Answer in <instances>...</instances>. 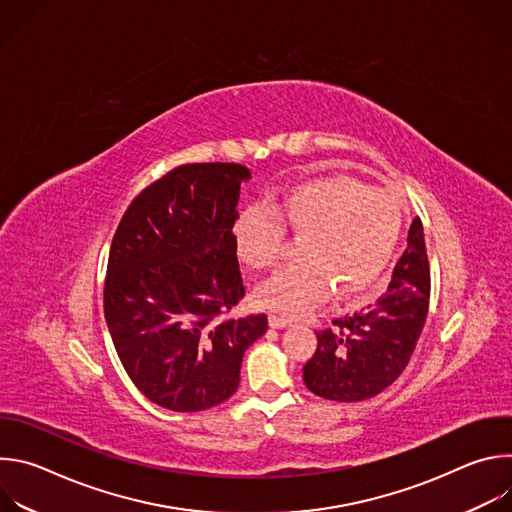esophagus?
Segmentation results:
<instances>
[{
	"label": "esophagus",
	"instance_id": "obj_1",
	"mask_svg": "<svg viewBox=\"0 0 512 512\" xmlns=\"http://www.w3.org/2000/svg\"><path fill=\"white\" fill-rule=\"evenodd\" d=\"M269 326L271 328H287L289 326V320L279 316V314H269Z\"/></svg>",
	"mask_w": 512,
	"mask_h": 512
}]
</instances>
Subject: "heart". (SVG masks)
<instances>
[{"label":"heart","instance_id":"1","mask_svg":"<svg viewBox=\"0 0 512 512\" xmlns=\"http://www.w3.org/2000/svg\"><path fill=\"white\" fill-rule=\"evenodd\" d=\"M403 225L397 194L348 174H330L289 186L269 208H247L235 225V243L241 261L261 271L277 265L283 227L302 235V261L257 289L265 308L300 316L326 300L330 289L340 300L367 294L389 267Z\"/></svg>","mask_w":512,"mask_h":512}]
</instances>
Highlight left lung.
<instances>
[{
    "mask_svg": "<svg viewBox=\"0 0 512 512\" xmlns=\"http://www.w3.org/2000/svg\"><path fill=\"white\" fill-rule=\"evenodd\" d=\"M429 306V261L423 225L413 218L407 249L385 294L316 332L318 348L304 364V383L318 397L354 403L379 395L405 371Z\"/></svg>",
    "mask_w": 512,
    "mask_h": 512,
    "instance_id": "obj_1",
    "label": "left lung"
}]
</instances>
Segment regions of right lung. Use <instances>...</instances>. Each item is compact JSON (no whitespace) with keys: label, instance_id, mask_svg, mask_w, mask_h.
<instances>
[{"label":"right lung","instance_id":"right-lung-1","mask_svg":"<svg viewBox=\"0 0 512 512\" xmlns=\"http://www.w3.org/2000/svg\"><path fill=\"white\" fill-rule=\"evenodd\" d=\"M241 164L178 166L141 190L115 231L105 320L133 385L170 411H202L239 387L267 316L229 318L245 296L233 235Z\"/></svg>","mask_w":512,"mask_h":512}]
</instances>
